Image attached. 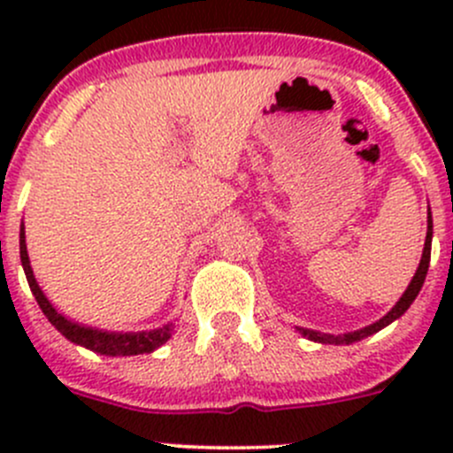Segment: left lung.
<instances>
[{"label":"left lung","mask_w":453,"mask_h":453,"mask_svg":"<svg viewBox=\"0 0 453 453\" xmlns=\"http://www.w3.org/2000/svg\"><path fill=\"white\" fill-rule=\"evenodd\" d=\"M429 256H432V214L427 217V236H425V248H423V258L421 263H418V269L417 273H414L412 282H410V287L405 289V294L401 296L399 303L392 307V311L388 315H383L379 322L370 324V326L362 328V331H355V333H349V335H340V337H333V335H322V333H315V331H307V328H298L300 333H303L304 337H309V340L313 342H324V344H353V342L357 340H364V337L372 335V333L381 331L383 326H388L390 322H395L396 318H401L405 311L410 309V304L414 303V298L418 296V291H421L423 282H425V276H427V267H429Z\"/></svg>","instance_id":"obj_1"}]
</instances>
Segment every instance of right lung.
Instances as JSON below:
<instances>
[{
	"mask_svg": "<svg viewBox=\"0 0 453 453\" xmlns=\"http://www.w3.org/2000/svg\"><path fill=\"white\" fill-rule=\"evenodd\" d=\"M19 254H21V265H24L26 278H28L30 291L35 294L36 303H39L41 311H43L45 318L50 319L52 326H57V331H61L63 335L67 337L74 344L85 346V349L94 350V353L100 355H144V353H153L155 349L164 344V342L171 337L173 324L164 328H155V331H142V333H107V331H98V328H89V326H81V324L70 322V319L63 318L61 313H57V309L48 303V298L43 296V291L39 289L35 280V273H32L30 267V258L28 252H26V232H24V223H21V232H19Z\"/></svg>",
	"mask_w": 453,
	"mask_h": 453,
	"instance_id": "right-lung-1",
	"label": "right lung"
}]
</instances>
